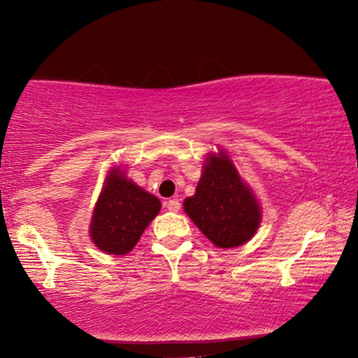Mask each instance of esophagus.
Masks as SVG:
<instances>
[{
  "label": "esophagus",
  "mask_w": 358,
  "mask_h": 358,
  "mask_svg": "<svg viewBox=\"0 0 358 358\" xmlns=\"http://www.w3.org/2000/svg\"><path fill=\"white\" fill-rule=\"evenodd\" d=\"M164 205H166V208L169 210V212H179V210H180V202L178 199H171Z\"/></svg>",
  "instance_id": "34e87169"
}]
</instances>
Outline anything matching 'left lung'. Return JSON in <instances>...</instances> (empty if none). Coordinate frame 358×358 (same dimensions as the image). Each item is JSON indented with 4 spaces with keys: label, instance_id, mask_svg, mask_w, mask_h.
Returning a JSON list of instances; mask_svg holds the SVG:
<instances>
[{
    "label": "left lung",
    "instance_id": "8db88e82",
    "mask_svg": "<svg viewBox=\"0 0 358 358\" xmlns=\"http://www.w3.org/2000/svg\"><path fill=\"white\" fill-rule=\"evenodd\" d=\"M184 210L215 246H243L261 224V207L224 151L210 153L202 178Z\"/></svg>",
    "mask_w": 358,
    "mask_h": 358
}]
</instances>
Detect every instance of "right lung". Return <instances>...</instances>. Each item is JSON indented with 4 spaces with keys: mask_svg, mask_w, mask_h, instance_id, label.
Returning <instances> with one entry per match:
<instances>
[{
    "mask_svg": "<svg viewBox=\"0 0 358 358\" xmlns=\"http://www.w3.org/2000/svg\"><path fill=\"white\" fill-rule=\"evenodd\" d=\"M161 210L153 194L145 192L124 171L110 169L92 212L90 234L102 252L124 256L138 243Z\"/></svg>",
    "mask_w": 358,
    "mask_h": 358,
    "instance_id": "obj_1",
    "label": "right lung"
}]
</instances>
